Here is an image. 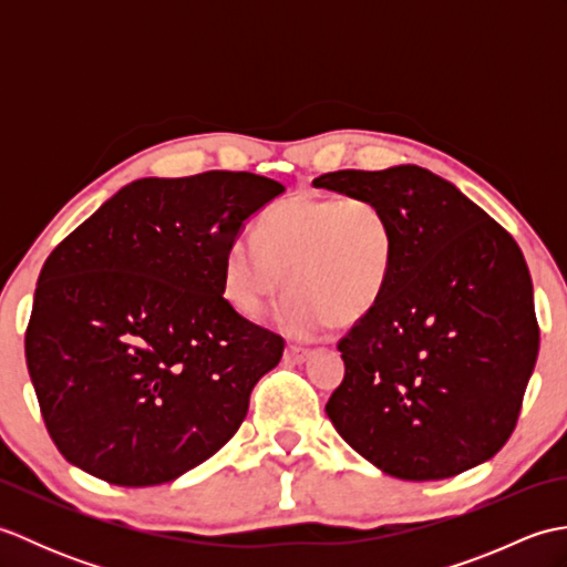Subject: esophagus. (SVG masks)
Returning <instances> with one entry per match:
<instances>
[{"label":"esophagus","mask_w":567,"mask_h":567,"mask_svg":"<svg viewBox=\"0 0 567 567\" xmlns=\"http://www.w3.org/2000/svg\"><path fill=\"white\" fill-rule=\"evenodd\" d=\"M309 355H311V351L305 346H287L285 348V360H290V363H305Z\"/></svg>","instance_id":"34e87169"}]
</instances>
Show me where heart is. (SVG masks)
<instances>
[{
	"instance_id": "b5f03b06",
	"label": "heart",
	"mask_w": 567,
	"mask_h": 567,
	"mask_svg": "<svg viewBox=\"0 0 567 567\" xmlns=\"http://www.w3.org/2000/svg\"><path fill=\"white\" fill-rule=\"evenodd\" d=\"M396 265V228L370 197L297 195L262 212L256 240L226 246L221 292L240 317L258 319L285 290L275 321L307 339L329 323L355 327L388 295Z\"/></svg>"
}]
</instances>
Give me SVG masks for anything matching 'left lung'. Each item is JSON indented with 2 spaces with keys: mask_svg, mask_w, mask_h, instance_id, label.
<instances>
[{
  "mask_svg": "<svg viewBox=\"0 0 567 567\" xmlns=\"http://www.w3.org/2000/svg\"><path fill=\"white\" fill-rule=\"evenodd\" d=\"M315 187L375 199L396 228L388 295L339 341L331 424L392 477L443 480L489 461L512 436L538 355L522 248L424 167L336 171Z\"/></svg>",
  "mask_w": 567,
  "mask_h": 567,
  "instance_id": "left-lung-1",
  "label": "left lung"
}]
</instances>
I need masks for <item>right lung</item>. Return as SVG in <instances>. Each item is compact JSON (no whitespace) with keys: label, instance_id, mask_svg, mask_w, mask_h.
<instances>
[{"label":"right lung","instance_id":"obj_1","mask_svg":"<svg viewBox=\"0 0 567 567\" xmlns=\"http://www.w3.org/2000/svg\"><path fill=\"white\" fill-rule=\"evenodd\" d=\"M282 192L252 173L143 177L53 248L23 346L65 461L110 485H163L244 424L285 341L226 302L221 265Z\"/></svg>","mask_w":567,"mask_h":567}]
</instances>
